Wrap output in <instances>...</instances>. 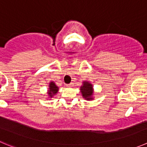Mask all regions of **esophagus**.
Masks as SVG:
<instances>
[{"instance_id": "esophagus-1", "label": "esophagus", "mask_w": 147, "mask_h": 147, "mask_svg": "<svg viewBox=\"0 0 147 147\" xmlns=\"http://www.w3.org/2000/svg\"><path fill=\"white\" fill-rule=\"evenodd\" d=\"M72 86H73V83H70L69 84H67V87H72Z\"/></svg>"}]
</instances>
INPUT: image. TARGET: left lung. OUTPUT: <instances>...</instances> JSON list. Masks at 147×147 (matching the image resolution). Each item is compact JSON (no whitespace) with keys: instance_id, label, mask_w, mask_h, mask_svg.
<instances>
[{"instance_id":"8db88e82","label":"left lung","mask_w":147,"mask_h":147,"mask_svg":"<svg viewBox=\"0 0 147 147\" xmlns=\"http://www.w3.org/2000/svg\"><path fill=\"white\" fill-rule=\"evenodd\" d=\"M82 96L86 100H93L94 88L92 83L88 81H83V85L80 88Z\"/></svg>"}]
</instances>
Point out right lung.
Returning <instances> with one entry per match:
<instances>
[{"mask_svg":"<svg viewBox=\"0 0 147 147\" xmlns=\"http://www.w3.org/2000/svg\"><path fill=\"white\" fill-rule=\"evenodd\" d=\"M58 92H59V87L55 85V83L54 82H51L50 84H49V89L48 92H47L48 96L51 98H52L55 94H57Z\"/></svg>","mask_w":147,"mask_h":147,"instance_id":"add662e5","label":"right lung"}]
</instances>
